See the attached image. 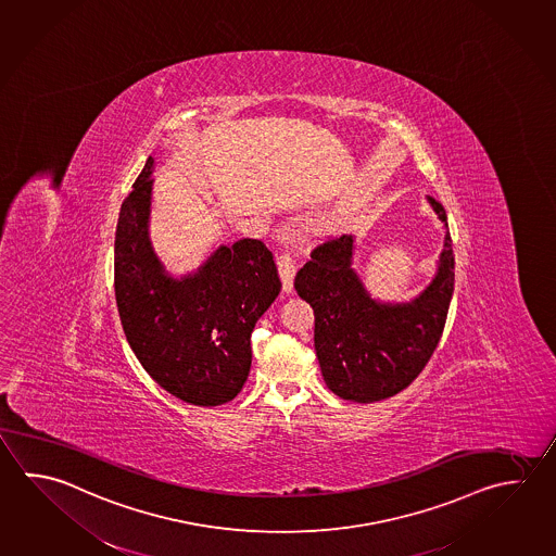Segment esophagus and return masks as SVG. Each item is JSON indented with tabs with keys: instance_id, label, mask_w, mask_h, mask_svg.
<instances>
[{
	"instance_id": "obj_1",
	"label": "esophagus",
	"mask_w": 556,
	"mask_h": 556,
	"mask_svg": "<svg viewBox=\"0 0 556 556\" xmlns=\"http://www.w3.org/2000/svg\"><path fill=\"white\" fill-rule=\"evenodd\" d=\"M277 265H279V275H281V281H283V291L285 293H291L293 291L294 273H296L294 260L289 253H281L277 257Z\"/></svg>"
}]
</instances>
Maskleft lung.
<instances>
[{
    "instance_id": "1",
    "label": "left lung",
    "mask_w": 556,
    "mask_h": 556,
    "mask_svg": "<svg viewBox=\"0 0 556 556\" xmlns=\"http://www.w3.org/2000/svg\"><path fill=\"white\" fill-rule=\"evenodd\" d=\"M427 199L446 233L437 275L417 299H371L352 269V236L320 243L294 277L296 293L315 311L316 356L326 386L338 397L374 403L397 395L439 346L454 293V253L446 210Z\"/></svg>"
}]
</instances>
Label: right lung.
Here are the masks:
<instances>
[{"mask_svg": "<svg viewBox=\"0 0 556 556\" xmlns=\"http://www.w3.org/2000/svg\"><path fill=\"white\" fill-rule=\"evenodd\" d=\"M153 165L147 159L117 218V311L129 346L161 388L216 407L250 376V338L281 291L279 273L263 241L243 238L220 245L197 271L170 277L149 240Z\"/></svg>", "mask_w": 556, "mask_h": 556, "instance_id": "add662e5", "label": "right lung"}]
</instances>
